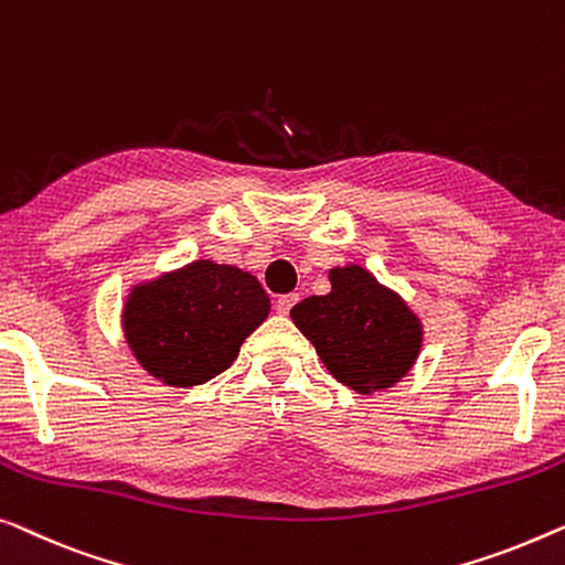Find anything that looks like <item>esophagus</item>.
<instances>
[{
    "mask_svg": "<svg viewBox=\"0 0 565 565\" xmlns=\"http://www.w3.org/2000/svg\"><path fill=\"white\" fill-rule=\"evenodd\" d=\"M296 302H298V292H288V296H280V298H277V302H275V310H277V313H280V316H288V313H290V308L296 306Z\"/></svg>",
    "mask_w": 565,
    "mask_h": 565,
    "instance_id": "1",
    "label": "esophagus"
}]
</instances>
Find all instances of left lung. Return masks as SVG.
Segmentation results:
<instances>
[{
	"mask_svg": "<svg viewBox=\"0 0 565 565\" xmlns=\"http://www.w3.org/2000/svg\"><path fill=\"white\" fill-rule=\"evenodd\" d=\"M331 292L290 310L333 377L359 395L395 387L423 349V323L399 292L362 265L329 269Z\"/></svg>",
	"mask_w": 565,
	"mask_h": 565,
	"instance_id": "left-lung-1",
	"label": "left lung"
}]
</instances>
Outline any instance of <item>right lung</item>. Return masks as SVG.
<instances>
[{"label": "right lung", "mask_w": 565, "mask_h": 565, "mask_svg": "<svg viewBox=\"0 0 565 565\" xmlns=\"http://www.w3.org/2000/svg\"><path fill=\"white\" fill-rule=\"evenodd\" d=\"M267 316L269 298L255 275L193 259L132 285L121 331L150 377L168 387H195L228 370Z\"/></svg>", "instance_id": "obj_1"}]
</instances>
